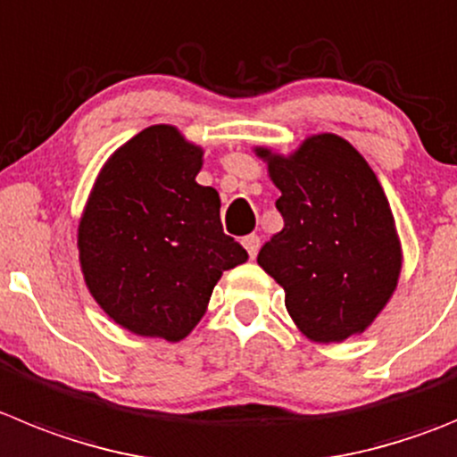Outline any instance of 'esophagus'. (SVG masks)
<instances>
[{"label": "esophagus", "instance_id": "1", "mask_svg": "<svg viewBox=\"0 0 457 457\" xmlns=\"http://www.w3.org/2000/svg\"><path fill=\"white\" fill-rule=\"evenodd\" d=\"M242 245H245L246 253H249L251 258H256L258 249H261V237H258V236H253V233H251V236L242 237Z\"/></svg>", "mask_w": 457, "mask_h": 457}]
</instances>
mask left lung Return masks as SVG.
Here are the masks:
<instances>
[{"mask_svg":"<svg viewBox=\"0 0 457 457\" xmlns=\"http://www.w3.org/2000/svg\"><path fill=\"white\" fill-rule=\"evenodd\" d=\"M283 231L258 265L286 290V308L311 340L362 333L392 296L401 271L395 217L367 161L340 136L321 133L290 158L271 156Z\"/></svg>","mask_w":457,"mask_h":457,"instance_id":"8db88e82","label":"left lung"}]
</instances>
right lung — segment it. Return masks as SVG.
Masks as SVG:
<instances>
[{
	"label": "right lung",
	"instance_id": "1",
	"mask_svg": "<svg viewBox=\"0 0 457 457\" xmlns=\"http://www.w3.org/2000/svg\"><path fill=\"white\" fill-rule=\"evenodd\" d=\"M201 149L158 124L120 146L79 224L92 296L131 333L183 340L204 317L221 271L246 251L226 236L220 195L195 181Z\"/></svg>",
	"mask_w": 457,
	"mask_h": 457
}]
</instances>
